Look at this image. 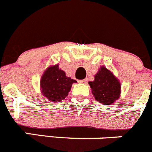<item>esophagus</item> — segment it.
<instances>
[{
    "instance_id": "obj_1",
    "label": "esophagus",
    "mask_w": 152,
    "mask_h": 152,
    "mask_svg": "<svg viewBox=\"0 0 152 152\" xmlns=\"http://www.w3.org/2000/svg\"><path fill=\"white\" fill-rule=\"evenodd\" d=\"M88 82V79H83V80H79V83H86Z\"/></svg>"
}]
</instances>
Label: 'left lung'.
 Returning a JSON list of instances; mask_svg holds the SVG:
<instances>
[{
    "label": "left lung",
    "mask_w": 152,
    "mask_h": 152,
    "mask_svg": "<svg viewBox=\"0 0 152 152\" xmlns=\"http://www.w3.org/2000/svg\"><path fill=\"white\" fill-rule=\"evenodd\" d=\"M95 100L103 105H111L121 94V84L118 79L104 66H100L94 76V80L89 82Z\"/></svg>",
    "instance_id": "left-lung-1"
}]
</instances>
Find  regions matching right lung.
Instances as JSON below:
<instances>
[{
  "label": "right lung",
  "instance_id": "add662e5",
  "mask_svg": "<svg viewBox=\"0 0 152 152\" xmlns=\"http://www.w3.org/2000/svg\"><path fill=\"white\" fill-rule=\"evenodd\" d=\"M77 83L67 77L58 64L50 66L45 70L40 80V89L43 96L49 100L61 102L66 98L71 89L72 85Z\"/></svg>",
  "mask_w": 152,
  "mask_h": 152
}]
</instances>
